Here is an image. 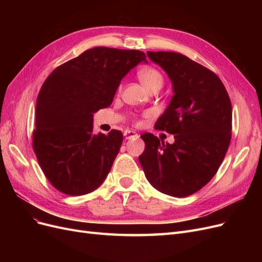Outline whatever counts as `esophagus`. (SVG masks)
<instances>
[{
    "instance_id": "esophagus-1",
    "label": "esophagus",
    "mask_w": 262,
    "mask_h": 262,
    "mask_svg": "<svg viewBox=\"0 0 262 262\" xmlns=\"http://www.w3.org/2000/svg\"><path fill=\"white\" fill-rule=\"evenodd\" d=\"M123 136H124V138L125 139H132V138H138L139 136H138V133H136L134 131H131V130H125L124 132H123Z\"/></svg>"
}]
</instances>
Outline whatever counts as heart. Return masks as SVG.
I'll use <instances>...</instances> for the list:
<instances>
[{
  "label": "heart",
  "mask_w": 262,
  "mask_h": 262,
  "mask_svg": "<svg viewBox=\"0 0 262 262\" xmlns=\"http://www.w3.org/2000/svg\"><path fill=\"white\" fill-rule=\"evenodd\" d=\"M139 80L144 85L145 89L149 92L152 90H160L164 83V77L157 69L153 67H147L141 69L138 72ZM122 84L118 86V93H121Z\"/></svg>",
  "instance_id": "b5f03b06"
}]
</instances>
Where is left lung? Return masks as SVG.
<instances>
[{"mask_svg":"<svg viewBox=\"0 0 262 262\" xmlns=\"http://www.w3.org/2000/svg\"><path fill=\"white\" fill-rule=\"evenodd\" d=\"M172 83L173 96L157 119L156 130L173 134L172 144L152 133L139 161L148 182L176 198L193 194L214 177L232 139V104L224 84L211 70L186 55L147 51Z\"/></svg>","mask_w":262,"mask_h":262,"instance_id":"obj_1","label":"left lung"}]
</instances>
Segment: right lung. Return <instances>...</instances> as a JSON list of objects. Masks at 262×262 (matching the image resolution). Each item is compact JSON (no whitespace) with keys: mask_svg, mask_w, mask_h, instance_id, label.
<instances>
[{"mask_svg":"<svg viewBox=\"0 0 262 262\" xmlns=\"http://www.w3.org/2000/svg\"><path fill=\"white\" fill-rule=\"evenodd\" d=\"M146 55L139 50L95 47L55 68L36 104L33 148L60 192L87 194L109 173L122 144L119 130L93 133V114L112 105L122 77Z\"/></svg>","mask_w":262,"mask_h":262,"instance_id":"obj_1","label":"right lung"}]
</instances>
